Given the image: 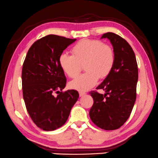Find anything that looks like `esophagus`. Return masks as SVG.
Returning <instances> with one entry per match:
<instances>
[{
	"label": "esophagus",
	"mask_w": 158,
	"mask_h": 158,
	"mask_svg": "<svg viewBox=\"0 0 158 158\" xmlns=\"http://www.w3.org/2000/svg\"><path fill=\"white\" fill-rule=\"evenodd\" d=\"M86 94V92H79L80 97H83V96H84Z\"/></svg>",
	"instance_id": "obj_1"
}]
</instances>
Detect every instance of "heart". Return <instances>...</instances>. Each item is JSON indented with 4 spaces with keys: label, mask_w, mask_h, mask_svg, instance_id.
<instances>
[{
    "label": "heart",
    "mask_w": 158,
    "mask_h": 158,
    "mask_svg": "<svg viewBox=\"0 0 158 158\" xmlns=\"http://www.w3.org/2000/svg\"><path fill=\"white\" fill-rule=\"evenodd\" d=\"M72 55L61 53L58 63L62 71L69 77H75L84 64L85 73L69 83L74 89L84 92L93 87L99 77L105 78L112 72L115 62L114 50L99 40H82L72 47Z\"/></svg>",
    "instance_id": "b5f03b06"
}]
</instances>
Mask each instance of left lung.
I'll use <instances>...</instances> for the list:
<instances>
[{
	"instance_id": "obj_1",
	"label": "left lung",
	"mask_w": 158,
	"mask_h": 158,
	"mask_svg": "<svg viewBox=\"0 0 158 158\" xmlns=\"http://www.w3.org/2000/svg\"><path fill=\"white\" fill-rule=\"evenodd\" d=\"M110 40L115 56L112 72L97 89L105 94L91 92L94 103L89 111L91 120L105 130L119 129L130 116L135 101L138 80L136 57L131 46L126 40L112 32L102 35Z\"/></svg>"
}]
</instances>
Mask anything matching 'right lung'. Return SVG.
<instances>
[{"instance_id":"1","label":"right lung","mask_w":158,"mask_h":158,"mask_svg":"<svg viewBox=\"0 0 158 158\" xmlns=\"http://www.w3.org/2000/svg\"><path fill=\"white\" fill-rule=\"evenodd\" d=\"M76 39L49 35L29 48L22 69V86L26 107L36 126L44 131L62 127L79 98L70 89L62 92L66 78L58 63L59 56ZM59 94L53 96V92Z\"/></svg>"}]
</instances>
